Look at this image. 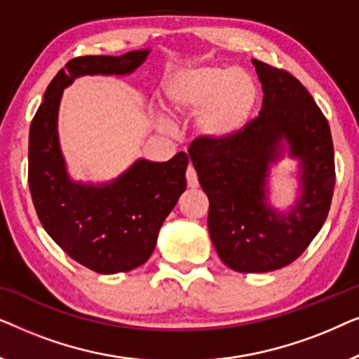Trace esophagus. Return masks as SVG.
I'll list each match as a JSON object with an SVG mask.
<instances>
[{"label": "esophagus", "mask_w": 359, "mask_h": 359, "mask_svg": "<svg viewBox=\"0 0 359 359\" xmlns=\"http://www.w3.org/2000/svg\"><path fill=\"white\" fill-rule=\"evenodd\" d=\"M186 181H188L189 188H198L199 186L198 173H196V170L191 165L188 166V170H186Z\"/></svg>", "instance_id": "esophagus-1"}]
</instances>
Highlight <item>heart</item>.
<instances>
[{
  "label": "heart",
  "mask_w": 359,
  "mask_h": 359,
  "mask_svg": "<svg viewBox=\"0 0 359 359\" xmlns=\"http://www.w3.org/2000/svg\"><path fill=\"white\" fill-rule=\"evenodd\" d=\"M258 86L247 72L230 67H189L161 85V106L173 119L196 116V132L209 144L238 137L258 107Z\"/></svg>",
  "instance_id": "b5f03b06"
}]
</instances>
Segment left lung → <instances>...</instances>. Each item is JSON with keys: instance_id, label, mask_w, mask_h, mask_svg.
<instances>
[{"instance_id": "1", "label": "left lung", "mask_w": 359, "mask_h": 359, "mask_svg": "<svg viewBox=\"0 0 359 359\" xmlns=\"http://www.w3.org/2000/svg\"><path fill=\"white\" fill-rule=\"evenodd\" d=\"M263 106L224 144L193 140L189 158L209 198V235L222 262L240 273H268L306 252L325 222L335 188L330 127L296 76L255 60ZM288 150L299 160L302 196L289 213L267 203V176Z\"/></svg>"}]
</instances>
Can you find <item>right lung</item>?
Returning <instances> with one entry per match:
<instances>
[{"label":"right lung","instance_id":"1","mask_svg":"<svg viewBox=\"0 0 359 359\" xmlns=\"http://www.w3.org/2000/svg\"><path fill=\"white\" fill-rule=\"evenodd\" d=\"M149 53L72 58L47 86L29 130V189L37 217L68 257L100 274L130 271L150 258L160 227L186 189L189 160L184 151L161 163L140 158L109 183H78L60 150L58 106L75 78L129 75Z\"/></svg>","mask_w":359,"mask_h":359}]
</instances>
